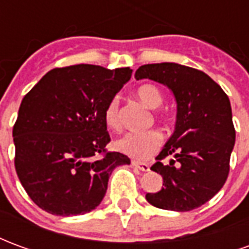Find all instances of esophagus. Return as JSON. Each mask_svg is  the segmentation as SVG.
<instances>
[{
  "label": "esophagus",
  "mask_w": 249,
  "mask_h": 249,
  "mask_svg": "<svg viewBox=\"0 0 249 249\" xmlns=\"http://www.w3.org/2000/svg\"><path fill=\"white\" fill-rule=\"evenodd\" d=\"M132 164H133V167L139 168V169H140V171H142V172H149V171H151L149 164H146V162L136 161V160H133V161H132Z\"/></svg>",
  "instance_id": "esophagus-1"
}]
</instances>
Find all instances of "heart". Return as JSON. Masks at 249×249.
<instances>
[{"label": "heart", "instance_id": "obj_1", "mask_svg": "<svg viewBox=\"0 0 249 249\" xmlns=\"http://www.w3.org/2000/svg\"><path fill=\"white\" fill-rule=\"evenodd\" d=\"M136 96L139 97L141 103L145 104L148 108L157 109L161 107L164 97L160 89L152 84H144L137 88ZM119 98H112L105 108L104 112V120L105 124L110 129H119L120 128V113H119ZM162 135L157 130H149V132H129L125 133L119 140H116L114 146L121 153H125L135 159H146L152 156L155 152L159 151V148L162 144Z\"/></svg>", "mask_w": 249, "mask_h": 249}]
</instances>
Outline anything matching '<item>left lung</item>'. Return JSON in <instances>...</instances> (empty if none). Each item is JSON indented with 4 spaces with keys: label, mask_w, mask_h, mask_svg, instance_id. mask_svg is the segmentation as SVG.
I'll return each instance as SVG.
<instances>
[{
    "label": "left lung",
    "mask_w": 249,
    "mask_h": 249,
    "mask_svg": "<svg viewBox=\"0 0 249 249\" xmlns=\"http://www.w3.org/2000/svg\"><path fill=\"white\" fill-rule=\"evenodd\" d=\"M135 77L165 85L178 105L175 130L151 168L161 175L164 188L146 193V201L176 212L198 208L228 178L236 139L230 98L204 71L175 62L142 65ZM171 154L169 164L160 161Z\"/></svg>",
    "instance_id": "obj_1"
}]
</instances>
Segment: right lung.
Masks as SVG:
<instances>
[{
  "instance_id": "right-lung-1",
  "label": "right lung",
  "mask_w": 249,
  "mask_h": 249,
  "mask_svg": "<svg viewBox=\"0 0 249 249\" xmlns=\"http://www.w3.org/2000/svg\"><path fill=\"white\" fill-rule=\"evenodd\" d=\"M130 76L129 68H56L25 96L13 128L14 165L41 209L57 216L88 213L103 201L114 168L129 165L123 153H105L110 137L104 112Z\"/></svg>"
}]
</instances>
